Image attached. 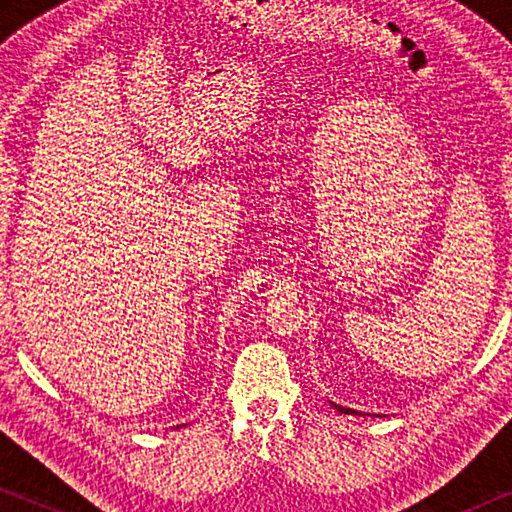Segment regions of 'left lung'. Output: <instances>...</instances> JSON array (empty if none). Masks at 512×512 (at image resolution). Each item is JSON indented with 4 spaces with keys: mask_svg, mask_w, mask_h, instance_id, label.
<instances>
[{
    "mask_svg": "<svg viewBox=\"0 0 512 512\" xmlns=\"http://www.w3.org/2000/svg\"><path fill=\"white\" fill-rule=\"evenodd\" d=\"M336 406V411L339 413H348V415H361V413H357L354 409H345V406H339V404H334Z\"/></svg>",
    "mask_w": 512,
    "mask_h": 512,
    "instance_id": "1",
    "label": "left lung"
}]
</instances>
